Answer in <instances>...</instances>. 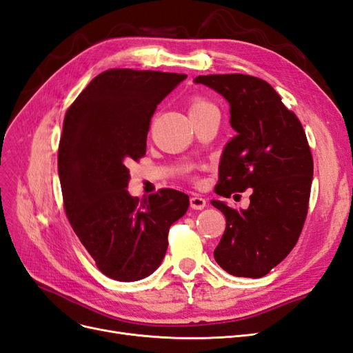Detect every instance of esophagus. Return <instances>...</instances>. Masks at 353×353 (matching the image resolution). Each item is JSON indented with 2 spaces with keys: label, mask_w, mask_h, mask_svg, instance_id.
<instances>
[{
  "label": "esophagus",
  "mask_w": 353,
  "mask_h": 353,
  "mask_svg": "<svg viewBox=\"0 0 353 353\" xmlns=\"http://www.w3.org/2000/svg\"><path fill=\"white\" fill-rule=\"evenodd\" d=\"M190 206L193 208L194 210L205 209V208H206V199H203V197L199 196V194L191 196V197H190Z\"/></svg>",
  "instance_id": "1"
}]
</instances>
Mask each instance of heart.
<instances>
[{"label":"heart","instance_id":"b5f03b06","mask_svg":"<svg viewBox=\"0 0 353 353\" xmlns=\"http://www.w3.org/2000/svg\"><path fill=\"white\" fill-rule=\"evenodd\" d=\"M208 108H213V105L208 101H201V100H196L193 104H191L190 112H196V110H201V109H208Z\"/></svg>","mask_w":353,"mask_h":353}]
</instances>
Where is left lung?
<instances>
[{"instance_id":"left-lung-1","label":"left lung","mask_w":353,"mask_h":353,"mask_svg":"<svg viewBox=\"0 0 353 353\" xmlns=\"http://www.w3.org/2000/svg\"><path fill=\"white\" fill-rule=\"evenodd\" d=\"M230 104L236 131L223 147L216 194L252 188L248 209L212 200L227 219L213 256L223 271L261 279L297 243L314 175L311 148L296 114L268 82L249 74H200L194 79Z\"/></svg>"}]
</instances>
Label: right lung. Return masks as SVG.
I'll return each mask as SVG.
<instances>
[{
    "label": "right lung",
    "mask_w": 353,
    "mask_h": 353,
    "mask_svg": "<svg viewBox=\"0 0 353 353\" xmlns=\"http://www.w3.org/2000/svg\"><path fill=\"white\" fill-rule=\"evenodd\" d=\"M187 74L110 69L95 77L69 108L59 147V178L73 231L97 268L131 283L153 274L170 225L188 196L163 188L138 200L128 193V163L145 154L152 116Z\"/></svg>",
    "instance_id": "obj_1"
}]
</instances>
